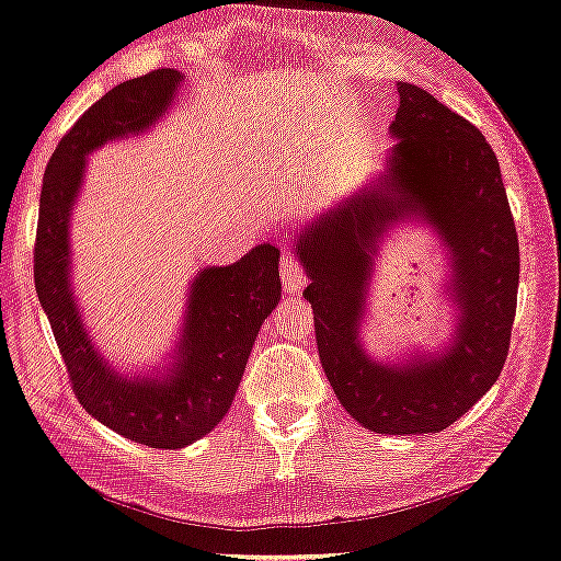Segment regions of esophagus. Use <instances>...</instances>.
<instances>
[{
	"mask_svg": "<svg viewBox=\"0 0 561 561\" xmlns=\"http://www.w3.org/2000/svg\"><path fill=\"white\" fill-rule=\"evenodd\" d=\"M279 270H282L284 289L299 291L305 287V270H302V264H299V259L295 254H282Z\"/></svg>",
	"mask_w": 561,
	"mask_h": 561,
	"instance_id": "esophagus-1",
	"label": "esophagus"
}]
</instances>
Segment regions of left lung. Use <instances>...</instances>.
I'll return each mask as SVG.
<instances>
[{
    "mask_svg": "<svg viewBox=\"0 0 561 561\" xmlns=\"http://www.w3.org/2000/svg\"><path fill=\"white\" fill-rule=\"evenodd\" d=\"M398 98L386 175L299 231L297 256L342 408L367 431L415 436L448 428L496 382L516 314L519 239L483 133L411 82H398ZM411 215L447 247L459 320L448 351L388 366L364 353L359 322L374 247Z\"/></svg>",
    "mask_w": 561,
    "mask_h": 561,
    "instance_id": "1",
    "label": "left lung"
}]
</instances>
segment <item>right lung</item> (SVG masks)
Instances as JSON below:
<instances>
[{
	"label": "right lung",
	"instance_id": "obj_1",
	"mask_svg": "<svg viewBox=\"0 0 561 561\" xmlns=\"http://www.w3.org/2000/svg\"><path fill=\"white\" fill-rule=\"evenodd\" d=\"M179 70H156L105 93L55 148L42 181L35 287L80 405L121 436L150 448H183L227 415L259 328L279 305V249L259 244L191 282L181 342L165 375L125 378L103 360L82 324L70 282V214L85 156L161 121L181 88Z\"/></svg>",
	"mask_w": 561,
	"mask_h": 561
}]
</instances>
